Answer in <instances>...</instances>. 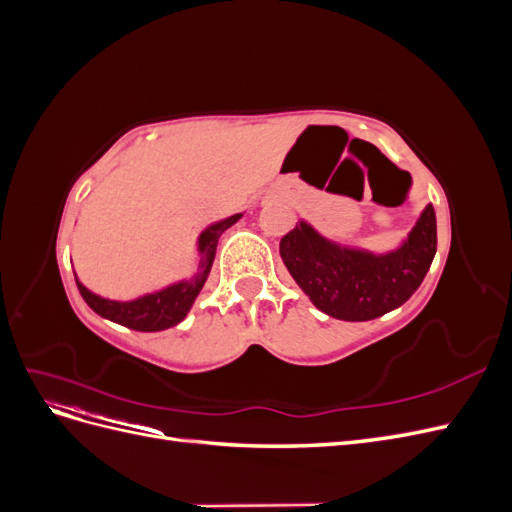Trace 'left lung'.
Masks as SVG:
<instances>
[{
    "label": "left lung",
    "instance_id": "8db88e82",
    "mask_svg": "<svg viewBox=\"0 0 512 512\" xmlns=\"http://www.w3.org/2000/svg\"><path fill=\"white\" fill-rule=\"evenodd\" d=\"M436 247V211L427 205L393 250L374 252L339 243L301 218L280 241V256L320 312L363 322L393 312L412 297L425 280Z\"/></svg>",
    "mask_w": 512,
    "mask_h": 512
}]
</instances>
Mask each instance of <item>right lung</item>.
<instances>
[{
	"label": "right lung",
	"instance_id": "right-lung-1",
	"mask_svg": "<svg viewBox=\"0 0 512 512\" xmlns=\"http://www.w3.org/2000/svg\"><path fill=\"white\" fill-rule=\"evenodd\" d=\"M243 218V213L228 215V218L213 222L200 230L196 237V254H198V269L192 277H183L179 282L168 284L164 288L151 290L134 297L128 301L100 297L94 290H89L79 277L74 275L76 286H79L81 297L85 303L94 309V312L106 320L117 322L121 327H128L134 331H164L179 324L192 309L196 297L203 290L207 277L213 267L215 250H218V241L224 232L235 226Z\"/></svg>",
	"mask_w": 512,
	"mask_h": 512
}]
</instances>
